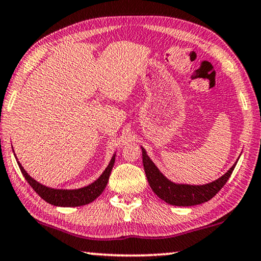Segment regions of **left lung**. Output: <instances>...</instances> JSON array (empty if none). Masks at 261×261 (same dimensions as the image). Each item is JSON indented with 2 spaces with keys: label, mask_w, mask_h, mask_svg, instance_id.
<instances>
[{
  "label": "left lung",
  "mask_w": 261,
  "mask_h": 261,
  "mask_svg": "<svg viewBox=\"0 0 261 261\" xmlns=\"http://www.w3.org/2000/svg\"><path fill=\"white\" fill-rule=\"evenodd\" d=\"M141 149L143 168H145V173L150 188L161 200H164L165 202L173 206H194L208 201L227 182L238 162L237 161L228 169L227 173H225L224 175L213 181V182L206 185L175 184L168 180L167 177L159 171V168L154 165V162L147 155L143 147H141Z\"/></svg>",
  "instance_id": "obj_1"
}]
</instances>
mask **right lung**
Here are the masks:
<instances>
[{
    "instance_id": "1",
    "label": "right lung",
    "mask_w": 261,
    "mask_h": 261,
    "mask_svg": "<svg viewBox=\"0 0 261 261\" xmlns=\"http://www.w3.org/2000/svg\"><path fill=\"white\" fill-rule=\"evenodd\" d=\"M17 161V158H16ZM115 162V154L111 159V162L107 166V168L105 169L102 174L100 175L99 179H96L93 184L88 185V186L77 188V190H56V188H50L44 186V185L37 182L36 180H34L27 172L24 171V168L22 167V165L17 161L18 167H20L22 174H23L24 179L28 181V184L33 187V190L42 198L44 201L54 206L60 207H77V206H84L87 203L92 202L95 200L97 196L102 193L103 190L107 186L109 175L113 169Z\"/></svg>"
}]
</instances>
